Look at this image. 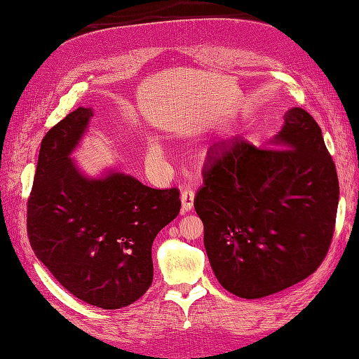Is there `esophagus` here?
<instances>
[{
  "mask_svg": "<svg viewBox=\"0 0 359 359\" xmlns=\"http://www.w3.org/2000/svg\"><path fill=\"white\" fill-rule=\"evenodd\" d=\"M194 200H195V192L190 189H184L181 192V210L189 212L194 208Z\"/></svg>",
  "mask_w": 359,
  "mask_h": 359,
  "instance_id": "1",
  "label": "esophagus"
}]
</instances>
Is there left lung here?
<instances>
[{"label": "left lung", "mask_w": 359, "mask_h": 359, "mask_svg": "<svg viewBox=\"0 0 359 359\" xmlns=\"http://www.w3.org/2000/svg\"><path fill=\"white\" fill-rule=\"evenodd\" d=\"M283 121L271 147L243 137L210 147L194 201L215 277L243 299L306 279L333 238L339 182L323 131L302 108Z\"/></svg>", "instance_id": "8db88e82"}]
</instances>
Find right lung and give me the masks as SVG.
Wrapping results in <instances>:
<instances>
[{"label": "right lung", "mask_w": 359, "mask_h": 359, "mask_svg": "<svg viewBox=\"0 0 359 359\" xmlns=\"http://www.w3.org/2000/svg\"><path fill=\"white\" fill-rule=\"evenodd\" d=\"M93 109L80 107L43 137L27 237L43 265L72 296L104 310L137 301L153 280L151 245L180 214V190L151 189L126 173L90 180L69 155Z\"/></svg>", "instance_id": "right-lung-1"}]
</instances>
